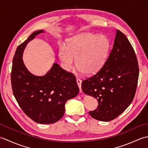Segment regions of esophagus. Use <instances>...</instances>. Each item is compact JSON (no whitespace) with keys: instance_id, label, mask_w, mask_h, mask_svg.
<instances>
[{"instance_id":"obj_1","label":"esophagus","mask_w":148,"mask_h":148,"mask_svg":"<svg viewBox=\"0 0 148 148\" xmlns=\"http://www.w3.org/2000/svg\"><path fill=\"white\" fill-rule=\"evenodd\" d=\"M76 81H77V85H78V86H79V88L80 92H82V90H81V83H82V81H81L79 79H77Z\"/></svg>"}]
</instances>
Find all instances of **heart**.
I'll return each instance as SVG.
<instances>
[{"mask_svg": "<svg viewBox=\"0 0 148 148\" xmlns=\"http://www.w3.org/2000/svg\"><path fill=\"white\" fill-rule=\"evenodd\" d=\"M110 40L104 35L84 33L72 37L66 41V48H59L58 56L67 71L74 67L86 76L97 73L104 65L110 49Z\"/></svg>", "mask_w": 148, "mask_h": 148, "instance_id": "obj_1", "label": "heart"}]
</instances>
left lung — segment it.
Returning a JSON list of instances; mask_svg holds the SVG:
<instances>
[{
	"instance_id": "obj_1",
	"label": "left lung",
	"mask_w": 148,
	"mask_h": 148,
	"mask_svg": "<svg viewBox=\"0 0 148 148\" xmlns=\"http://www.w3.org/2000/svg\"><path fill=\"white\" fill-rule=\"evenodd\" d=\"M139 74L133 47L125 34L117 30L104 65L96 74L82 81L83 92L99 102L97 109L89 112L90 116L109 121L121 114L134 98Z\"/></svg>"
}]
</instances>
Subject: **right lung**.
Here are the masks:
<instances>
[{
    "label": "right lung",
    "instance_id": "1",
    "mask_svg": "<svg viewBox=\"0 0 148 148\" xmlns=\"http://www.w3.org/2000/svg\"><path fill=\"white\" fill-rule=\"evenodd\" d=\"M44 32H33L18 46L12 60L11 86L14 96L27 116L38 123L51 124L64 116L67 100L79 93L73 74L55 63L43 76H34L27 70L22 59L23 52L30 40Z\"/></svg>",
    "mask_w": 148,
    "mask_h": 148
}]
</instances>
